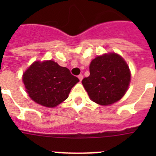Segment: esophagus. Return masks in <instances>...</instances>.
I'll return each mask as SVG.
<instances>
[{
  "label": "esophagus",
  "mask_w": 156,
  "mask_h": 156,
  "mask_svg": "<svg viewBox=\"0 0 156 156\" xmlns=\"http://www.w3.org/2000/svg\"><path fill=\"white\" fill-rule=\"evenodd\" d=\"M78 79H79V81H82L83 80V74H79V75L78 76Z\"/></svg>",
  "instance_id": "34e87169"
}]
</instances>
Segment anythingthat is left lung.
I'll list each match as a JSON object with an SVG mask.
<instances>
[{
    "mask_svg": "<svg viewBox=\"0 0 156 156\" xmlns=\"http://www.w3.org/2000/svg\"><path fill=\"white\" fill-rule=\"evenodd\" d=\"M90 76L82 81L92 101L100 105L117 102L126 94L130 82L128 65L120 55L111 52L98 56L90 64Z\"/></svg>",
    "mask_w": 156,
    "mask_h": 156,
    "instance_id": "left-lung-1",
    "label": "left lung"
}]
</instances>
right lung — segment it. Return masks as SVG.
Masks as SVG:
<instances>
[{
    "label": "right lung",
    "mask_w": 156,
    "mask_h": 156,
    "mask_svg": "<svg viewBox=\"0 0 156 156\" xmlns=\"http://www.w3.org/2000/svg\"><path fill=\"white\" fill-rule=\"evenodd\" d=\"M23 81L31 100L42 106L54 108L68 98L79 79L69 69L50 60L35 61L24 72Z\"/></svg>",
    "instance_id": "1"
}]
</instances>
